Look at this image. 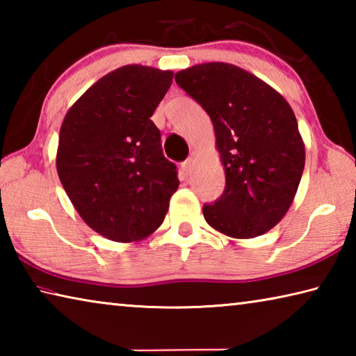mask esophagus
<instances>
[{
    "mask_svg": "<svg viewBox=\"0 0 356 356\" xmlns=\"http://www.w3.org/2000/svg\"><path fill=\"white\" fill-rule=\"evenodd\" d=\"M193 166H195V160L193 159H188V160H185L184 163H182V171L186 174V176H188V174L191 172V170H193Z\"/></svg>",
    "mask_w": 356,
    "mask_h": 356,
    "instance_id": "obj_1",
    "label": "esophagus"
}]
</instances>
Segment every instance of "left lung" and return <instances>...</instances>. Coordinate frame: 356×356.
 Segmentation results:
<instances>
[{"label":"left lung","instance_id":"8db88e82","mask_svg":"<svg viewBox=\"0 0 356 356\" xmlns=\"http://www.w3.org/2000/svg\"><path fill=\"white\" fill-rule=\"evenodd\" d=\"M176 83L210 116L225 166L218 201L204 218L232 238L262 236L284 218L305 170V143L282 95L227 63H204L176 74Z\"/></svg>","mask_w":356,"mask_h":356}]
</instances>
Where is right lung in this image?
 <instances>
[{
    "instance_id": "add662e5",
    "label": "right lung",
    "mask_w": 356,
    "mask_h": 356,
    "mask_svg": "<svg viewBox=\"0 0 356 356\" xmlns=\"http://www.w3.org/2000/svg\"><path fill=\"white\" fill-rule=\"evenodd\" d=\"M172 70L129 64L110 72L69 108L56 170L86 225L108 240L140 242L163 222L179 188L160 130L150 120Z\"/></svg>"
}]
</instances>
